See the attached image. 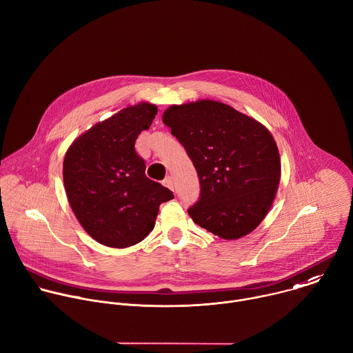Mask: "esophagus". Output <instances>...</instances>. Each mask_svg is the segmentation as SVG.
<instances>
[{
	"label": "esophagus",
	"instance_id": "esophagus-1",
	"mask_svg": "<svg viewBox=\"0 0 353 353\" xmlns=\"http://www.w3.org/2000/svg\"><path fill=\"white\" fill-rule=\"evenodd\" d=\"M163 185L168 187L169 190H173V188H174V185H173V179H172V177H166V179L163 180Z\"/></svg>",
	"mask_w": 353,
	"mask_h": 353
}]
</instances>
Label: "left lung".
<instances>
[{"instance_id": "left-lung-1", "label": "left lung", "mask_w": 353, "mask_h": 353, "mask_svg": "<svg viewBox=\"0 0 353 353\" xmlns=\"http://www.w3.org/2000/svg\"><path fill=\"white\" fill-rule=\"evenodd\" d=\"M163 123L183 144L201 184L188 214L223 240H239L269 213L281 177L272 133L254 117L213 99L169 106Z\"/></svg>"}]
</instances>
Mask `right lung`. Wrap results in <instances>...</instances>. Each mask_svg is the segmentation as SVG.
I'll list each match as a JSON object with an SVG mask.
<instances>
[{"mask_svg":"<svg viewBox=\"0 0 353 353\" xmlns=\"http://www.w3.org/2000/svg\"><path fill=\"white\" fill-rule=\"evenodd\" d=\"M157 105L123 108L79 136L63 159V185L69 205L95 241L128 248L154 230L162 202L173 192L145 176V162L134 150L148 130Z\"/></svg>","mask_w":353,"mask_h":353,"instance_id":"obj_1","label":"right lung"}]
</instances>
